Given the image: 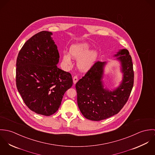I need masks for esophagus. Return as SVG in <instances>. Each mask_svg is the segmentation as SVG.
Masks as SVG:
<instances>
[{
	"instance_id": "34e87169",
	"label": "esophagus",
	"mask_w": 155,
	"mask_h": 155,
	"mask_svg": "<svg viewBox=\"0 0 155 155\" xmlns=\"http://www.w3.org/2000/svg\"><path fill=\"white\" fill-rule=\"evenodd\" d=\"M73 84H76V82H78V76H74L73 77Z\"/></svg>"
}]
</instances>
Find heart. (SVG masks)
Listing matches in <instances>:
<instances>
[{
	"mask_svg": "<svg viewBox=\"0 0 155 155\" xmlns=\"http://www.w3.org/2000/svg\"><path fill=\"white\" fill-rule=\"evenodd\" d=\"M89 46L86 43H79L72 45L70 47L68 54L63 55V62L69 66H71L72 61L70 56L74 59L78 60V66L82 71H87L92 65L97 58V52L95 51H89Z\"/></svg>",
	"mask_w": 155,
	"mask_h": 155,
	"instance_id": "heart-1",
	"label": "heart"
}]
</instances>
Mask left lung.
Here are the masks:
<instances>
[{
	"mask_svg": "<svg viewBox=\"0 0 155 155\" xmlns=\"http://www.w3.org/2000/svg\"><path fill=\"white\" fill-rule=\"evenodd\" d=\"M120 61L123 79L111 91L104 88L102 79L106 62L97 61L76 84L79 110L89 120L99 121L117 114L127 102L134 85L132 58L128 51L121 49L114 55Z\"/></svg>",
	"mask_w": 155,
	"mask_h": 155,
	"instance_id": "left-lung-1",
	"label": "left lung"
}]
</instances>
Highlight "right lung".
I'll return each instance as SVG.
<instances>
[{
	"instance_id": "obj_1",
	"label": "right lung",
	"mask_w": 155,
	"mask_h": 155,
	"mask_svg": "<svg viewBox=\"0 0 155 155\" xmlns=\"http://www.w3.org/2000/svg\"><path fill=\"white\" fill-rule=\"evenodd\" d=\"M52 33L41 31L20 51L16 63V85L31 110L50 116L59 109L64 93L73 85L71 75L57 67L59 53Z\"/></svg>"
}]
</instances>
